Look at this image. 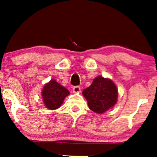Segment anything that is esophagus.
<instances>
[{"label":"esophagus","mask_w":157,"mask_h":157,"mask_svg":"<svg viewBox=\"0 0 157 157\" xmlns=\"http://www.w3.org/2000/svg\"><path fill=\"white\" fill-rule=\"evenodd\" d=\"M80 91H81V89L79 86H75L73 87V93H78V92H80Z\"/></svg>","instance_id":"1"}]
</instances>
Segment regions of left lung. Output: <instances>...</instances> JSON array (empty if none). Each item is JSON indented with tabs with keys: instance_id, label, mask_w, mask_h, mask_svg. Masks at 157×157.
Returning a JSON list of instances; mask_svg holds the SVG:
<instances>
[{
	"instance_id": "8db88e82",
	"label": "left lung",
	"mask_w": 157,
	"mask_h": 157,
	"mask_svg": "<svg viewBox=\"0 0 157 157\" xmlns=\"http://www.w3.org/2000/svg\"><path fill=\"white\" fill-rule=\"evenodd\" d=\"M88 102L89 108L96 113L102 114L112 108L117 99V89L113 81L98 76L82 92Z\"/></svg>"
}]
</instances>
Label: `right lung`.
I'll return each instance as SVG.
<instances>
[{"label":"right lung","mask_w":157,"mask_h":157,"mask_svg":"<svg viewBox=\"0 0 157 157\" xmlns=\"http://www.w3.org/2000/svg\"><path fill=\"white\" fill-rule=\"evenodd\" d=\"M42 94L44 104L47 108L55 110L61 105L65 97L69 94V91L54 79H52L44 85Z\"/></svg>","instance_id":"1"}]
</instances>
